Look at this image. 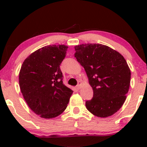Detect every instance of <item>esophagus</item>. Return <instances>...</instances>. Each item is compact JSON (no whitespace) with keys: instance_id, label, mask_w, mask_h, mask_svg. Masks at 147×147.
Returning <instances> with one entry per match:
<instances>
[{"instance_id":"1","label":"esophagus","mask_w":147,"mask_h":147,"mask_svg":"<svg viewBox=\"0 0 147 147\" xmlns=\"http://www.w3.org/2000/svg\"><path fill=\"white\" fill-rule=\"evenodd\" d=\"M82 82H78V84H77V89H78V90H79V89H80V88H81V86H82Z\"/></svg>"}]
</instances>
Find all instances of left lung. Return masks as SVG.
<instances>
[{
	"instance_id": "obj_1",
	"label": "left lung",
	"mask_w": 147,
	"mask_h": 147,
	"mask_svg": "<svg viewBox=\"0 0 147 147\" xmlns=\"http://www.w3.org/2000/svg\"><path fill=\"white\" fill-rule=\"evenodd\" d=\"M75 49V57L93 90L92 99L86 102V109L97 117L111 116L124 104L129 89L131 70L125 59L102 44H82Z\"/></svg>"
}]
</instances>
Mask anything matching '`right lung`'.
I'll list each match as a JSON object with an SVG mask.
<instances>
[{"instance_id":"obj_1","label":"right lung","mask_w":147,"mask_h":147,"mask_svg":"<svg viewBox=\"0 0 147 147\" xmlns=\"http://www.w3.org/2000/svg\"><path fill=\"white\" fill-rule=\"evenodd\" d=\"M68 47L47 45L23 61L19 72V86L23 98L33 112L50 119L66 109L72 91L63 83L60 65Z\"/></svg>"}]
</instances>
